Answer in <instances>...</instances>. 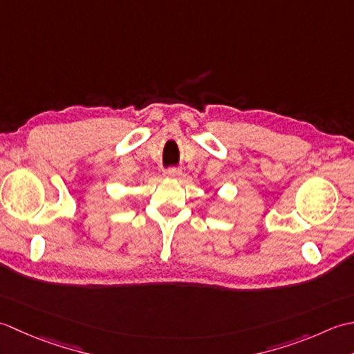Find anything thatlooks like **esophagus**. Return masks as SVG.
<instances>
[{"instance_id": "obj_1", "label": "esophagus", "mask_w": 354, "mask_h": 354, "mask_svg": "<svg viewBox=\"0 0 354 354\" xmlns=\"http://www.w3.org/2000/svg\"><path fill=\"white\" fill-rule=\"evenodd\" d=\"M163 176L168 178H178L180 176H182V171H180L178 168H168L163 171Z\"/></svg>"}]
</instances>
